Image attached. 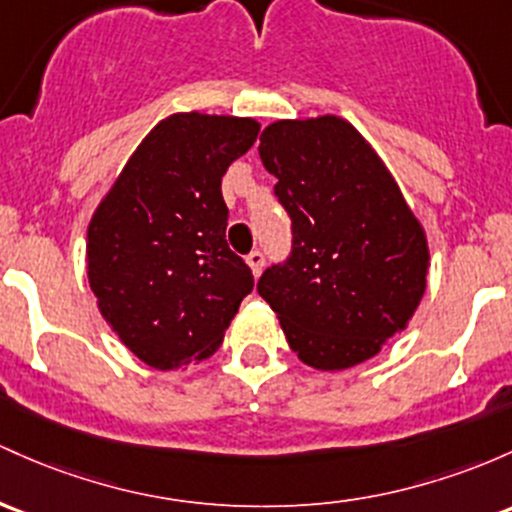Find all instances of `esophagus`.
Here are the masks:
<instances>
[{
  "mask_svg": "<svg viewBox=\"0 0 512 512\" xmlns=\"http://www.w3.org/2000/svg\"><path fill=\"white\" fill-rule=\"evenodd\" d=\"M245 262H247V267H250L252 277H260L262 267H265V252H260V250H252L250 255L245 257Z\"/></svg>",
  "mask_w": 512,
  "mask_h": 512,
  "instance_id": "1",
  "label": "esophagus"
}]
</instances>
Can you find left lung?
I'll return each instance as SVG.
<instances>
[{
    "mask_svg": "<svg viewBox=\"0 0 512 512\" xmlns=\"http://www.w3.org/2000/svg\"><path fill=\"white\" fill-rule=\"evenodd\" d=\"M260 157L277 177L294 247L257 291L303 364L340 372L367 362L423 299V223L369 140L340 116L269 123Z\"/></svg>",
    "mask_w": 512,
    "mask_h": 512,
    "instance_id": "left-lung-1",
    "label": "left lung"
}]
</instances>
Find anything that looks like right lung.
Returning a JSON list of instances; mask_svg holds the SVG:
<instances>
[{
    "mask_svg": "<svg viewBox=\"0 0 512 512\" xmlns=\"http://www.w3.org/2000/svg\"><path fill=\"white\" fill-rule=\"evenodd\" d=\"M260 123L179 111L162 119L99 201L87 279L99 313L153 369L206 362L221 347L252 272L226 243L221 179Z\"/></svg>",
    "mask_w": 512,
    "mask_h": 512,
    "instance_id": "1",
    "label": "right lung"
}]
</instances>
